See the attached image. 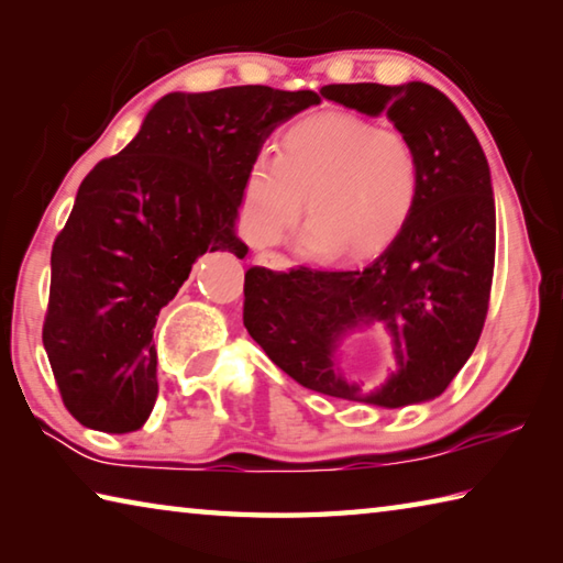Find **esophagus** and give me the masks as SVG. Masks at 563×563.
<instances>
[{"mask_svg": "<svg viewBox=\"0 0 563 563\" xmlns=\"http://www.w3.org/2000/svg\"><path fill=\"white\" fill-rule=\"evenodd\" d=\"M255 263L265 265V268H271V271H288L290 268V261L280 253H258L255 255Z\"/></svg>", "mask_w": 563, "mask_h": 563, "instance_id": "esophagus-1", "label": "esophagus"}]
</instances>
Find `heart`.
I'll return each mask as SVG.
<instances>
[{"label": "heart", "instance_id": "1", "mask_svg": "<svg viewBox=\"0 0 563 563\" xmlns=\"http://www.w3.org/2000/svg\"><path fill=\"white\" fill-rule=\"evenodd\" d=\"M308 216L300 247L310 258H373L393 245L417 211L422 164L412 141L357 113L330 111L285 131L278 154L247 168L243 211L255 243H278Z\"/></svg>", "mask_w": 563, "mask_h": 563}]
</instances>
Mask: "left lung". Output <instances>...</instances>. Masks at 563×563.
Returning <instances> with one entry per match:
<instances>
[{"mask_svg": "<svg viewBox=\"0 0 563 563\" xmlns=\"http://www.w3.org/2000/svg\"><path fill=\"white\" fill-rule=\"evenodd\" d=\"M328 101L385 117L412 141L422 196L412 221L362 271L245 273L243 325L302 387L375 407L430 402L479 342L489 310L497 213L487 156L460 109L424 81L330 84ZM383 324L398 369L375 390L352 384L336 350L352 331Z\"/></svg>", "mask_w": 563, "mask_h": 563, "instance_id": "obj_1", "label": "left lung"}]
</instances>
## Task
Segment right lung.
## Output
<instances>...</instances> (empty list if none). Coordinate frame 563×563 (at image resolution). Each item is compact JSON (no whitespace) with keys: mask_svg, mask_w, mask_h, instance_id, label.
Masks as SVG:
<instances>
[{"mask_svg":"<svg viewBox=\"0 0 563 563\" xmlns=\"http://www.w3.org/2000/svg\"><path fill=\"white\" fill-rule=\"evenodd\" d=\"M316 103V91L271 87L166 93L131 144L81 180L52 247L42 340L84 427H144L158 397L161 308L203 253H247L235 235L247 168L280 123Z\"/></svg>","mask_w":563,"mask_h":563,"instance_id":"obj_1","label":"right lung"}]
</instances>
